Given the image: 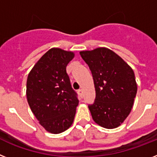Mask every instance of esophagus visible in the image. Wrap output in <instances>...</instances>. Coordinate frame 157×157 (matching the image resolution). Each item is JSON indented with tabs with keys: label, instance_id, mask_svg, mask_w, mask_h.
I'll return each instance as SVG.
<instances>
[{
	"label": "esophagus",
	"instance_id": "1",
	"mask_svg": "<svg viewBox=\"0 0 157 157\" xmlns=\"http://www.w3.org/2000/svg\"><path fill=\"white\" fill-rule=\"evenodd\" d=\"M78 93H79V95L81 96V97H83V93H83L82 89H79Z\"/></svg>",
	"mask_w": 157,
	"mask_h": 157
}]
</instances>
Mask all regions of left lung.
<instances>
[{
  "label": "left lung",
  "instance_id": "obj_1",
  "mask_svg": "<svg viewBox=\"0 0 157 157\" xmlns=\"http://www.w3.org/2000/svg\"><path fill=\"white\" fill-rule=\"evenodd\" d=\"M93 77L96 98L89 105L93 121L105 128H115L129 115L137 92L133 70L112 50L97 48L81 51Z\"/></svg>",
  "mask_w": 157,
  "mask_h": 157
}]
</instances>
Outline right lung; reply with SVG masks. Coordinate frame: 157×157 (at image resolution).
Segmentation results:
<instances>
[{"label":"right lung","mask_w":157,"mask_h":157,"mask_svg":"<svg viewBox=\"0 0 157 157\" xmlns=\"http://www.w3.org/2000/svg\"><path fill=\"white\" fill-rule=\"evenodd\" d=\"M74 53L52 48L41 56L28 76V103L40 125L58 134L72 125L79 101L71 86L67 64Z\"/></svg>","instance_id":"add662e5"}]
</instances>
